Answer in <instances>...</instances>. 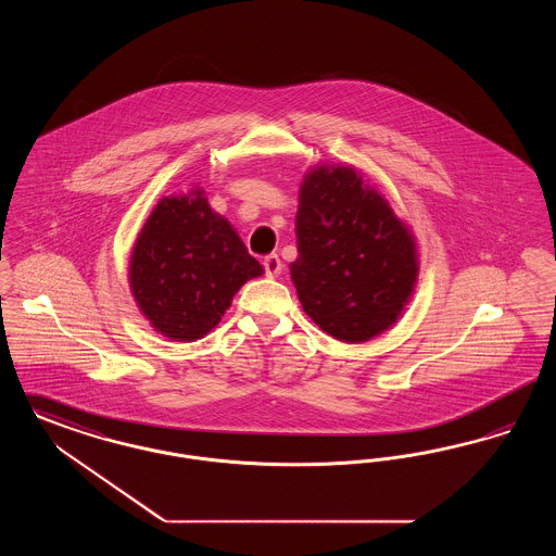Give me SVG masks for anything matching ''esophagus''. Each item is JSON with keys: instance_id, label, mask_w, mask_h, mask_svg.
<instances>
[{"instance_id": "obj_1", "label": "esophagus", "mask_w": 556, "mask_h": 556, "mask_svg": "<svg viewBox=\"0 0 556 556\" xmlns=\"http://www.w3.org/2000/svg\"><path fill=\"white\" fill-rule=\"evenodd\" d=\"M263 265H265V273H267V277H279L281 275V270H283V263H281V258L277 256V254H268L265 256V261H263Z\"/></svg>"}]
</instances>
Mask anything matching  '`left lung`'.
Here are the masks:
<instances>
[{
    "mask_svg": "<svg viewBox=\"0 0 556 556\" xmlns=\"http://www.w3.org/2000/svg\"><path fill=\"white\" fill-rule=\"evenodd\" d=\"M298 200L289 270L304 312L343 343L391 329L418 286L412 229L352 165H314Z\"/></svg>",
    "mask_w": 556,
    "mask_h": 556,
    "instance_id": "8db88e82",
    "label": "left lung"
}]
</instances>
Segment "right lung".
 <instances>
[{
  "instance_id": "1",
  "label": "right lung",
  "mask_w": 556,
  "mask_h": 556,
  "mask_svg": "<svg viewBox=\"0 0 556 556\" xmlns=\"http://www.w3.org/2000/svg\"><path fill=\"white\" fill-rule=\"evenodd\" d=\"M263 273L197 184L156 202L134 242L128 283L156 333L186 343L211 333L238 289Z\"/></svg>"
}]
</instances>
